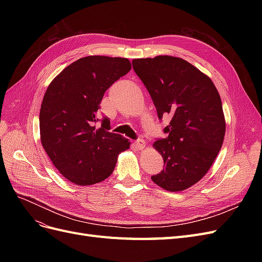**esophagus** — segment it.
<instances>
[{
  "instance_id": "obj_1",
  "label": "esophagus",
  "mask_w": 262,
  "mask_h": 262,
  "mask_svg": "<svg viewBox=\"0 0 262 262\" xmlns=\"http://www.w3.org/2000/svg\"><path fill=\"white\" fill-rule=\"evenodd\" d=\"M145 145H146V142L143 140V139H140V140H138V141H136L134 142V146H136L138 149H143L144 147H145Z\"/></svg>"
}]
</instances>
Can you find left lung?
I'll use <instances>...</instances> for the list:
<instances>
[{"label": "left lung", "instance_id": "1", "mask_svg": "<svg viewBox=\"0 0 262 262\" xmlns=\"http://www.w3.org/2000/svg\"><path fill=\"white\" fill-rule=\"evenodd\" d=\"M133 70L147 89L160 119H169L168 137L154 142L165 168L152 180L176 192L201 180L211 168L225 136L222 100L211 78L188 61L157 55L133 59Z\"/></svg>", "mask_w": 262, "mask_h": 262}]
</instances>
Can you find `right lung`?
<instances>
[{
	"label": "right lung",
	"mask_w": 262,
	"mask_h": 262,
	"mask_svg": "<svg viewBox=\"0 0 262 262\" xmlns=\"http://www.w3.org/2000/svg\"><path fill=\"white\" fill-rule=\"evenodd\" d=\"M131 70L125 58L89 55L71 63L53 78L39 115L41 144L61 175L78 186H91L112 175L128 139L109 132L104 118L96 129L105 92Z\"/></svg>",
	"instance_id": "add662e5"
}]
</instances>
